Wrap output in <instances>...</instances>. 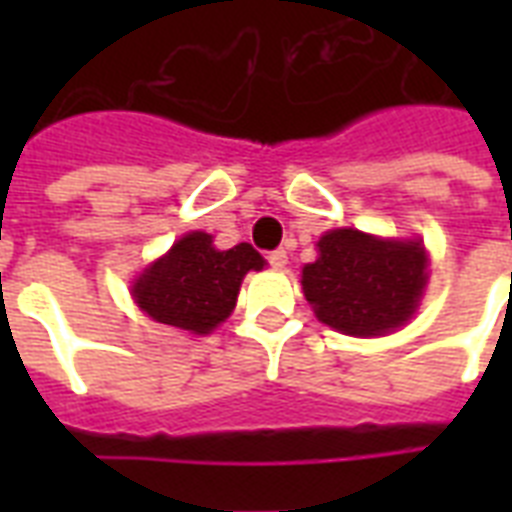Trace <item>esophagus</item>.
<instances>
[{
  "instance_id": "1",
  "label": "esophagus",
  "mask_w": 512,
  "mask_h": 512,
  "mask_svg": "<svg viewBox=\"0 0 512 512\" xmlns=\"http://www.w3.org/2000/svg\"><path fill=\"white\" fill-rule=\"evenodd\" d=\"M268 263L273 268H284L287 265V249H273V252H268Z\"/></svg>"
}]
</instances>
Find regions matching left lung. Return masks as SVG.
Here are the masks:
<instances>
[{
	"label": "left lung",
	"mask_w": 512,
	"mask_h": 512,
	"mask_svg": "<svg viewBox=\"0 0 512 512\" xmlns=\"http://www.w3.org/2000/svg\"><path fill=\"white\" fill-rule=\"evenodd\" d=\"M428 281L420 241H382L353 228L321 236L319 260L303 268L305 300L345 335H385L412 319Z\"/></svg>",
	"instance_id": "left-lung-1"
}]
</instances>
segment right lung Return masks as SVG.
<instances>
[{
	"label": "right lung",
	"mask_w": 512,
	"mask_h": 512,
	"mask_svg": "<svg viewBox=\"0 0 512 512\" xmlns=\"http://www.w3.org/2000/svg\"><path fill=\"white\" fill-rule=\"evenodd\" d=\"M263 265L260 252L249 244L220 252L209 233L193 231L135 281L132 295L159 324L207 335L231 316L247 271Z\"/></svg>",
	"instance_id": "right-lung-1"
}]
</instances>
